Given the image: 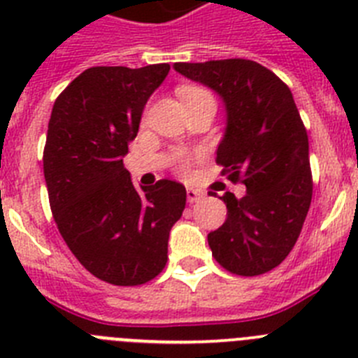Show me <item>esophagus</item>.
<instances>
[{"instance_id":"34e87169","label":"esophagus","mask_w":358,"mask_h":358,"mask_svg":"<svg viewBox=\"0 0 358 358\" xmlns=\"http://www.w3.org/2000/svg\"><path fill=\"white\" fill-rule=\"evenodd\" d=\"M186 197H188L189 204H195V202H199L202 197H204V194L195 188H186Z\"/></svg>"}]
</instances>
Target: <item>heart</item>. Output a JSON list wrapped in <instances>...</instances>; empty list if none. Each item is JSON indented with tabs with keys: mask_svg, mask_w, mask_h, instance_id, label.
Returning a JSON list of instances; mask_svg holds the SVG:
<instances>
[{
	"mask_svg": "<svg viewBox=\"0 0 358 358\" xmlns=\"http://www.w3.org/2000/svg\"><path fill=\"white\" fill-rule=\"evenodd\" d=\"M181 98L185 103L194 102V100H199V98H213V94L210 93L204 87H197V85H186L181 90ZM192 164H194V156L188 154V152H176L173 154V166L179 173L186 176L192 169Z\"/></svg>",
	"mask_w": 358,
	"mask_h": 358,
	"instance_id": "obj_1",
	"label": "heart"
}]
</instances>
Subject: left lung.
<instances>
[{"label": "left lung", "instance_id": "left-lung-1", "mask_svg": "<svg viewBox=\"0 0 358 358\" xmlns=\"http://www.w3.org/2000/svg\"><path fill=\"white\" fill-rule=\"evenodd\" d=\"M173 68L222 96L227 129L217 164L242 199L226 192L227 218L208 235L215 260L231 274L260 276L296 245L312 202L308 136L289 85L248 59L176 62Z\"/></svg>", "mask_w": 358, "mask_h": 358}]
</instances>
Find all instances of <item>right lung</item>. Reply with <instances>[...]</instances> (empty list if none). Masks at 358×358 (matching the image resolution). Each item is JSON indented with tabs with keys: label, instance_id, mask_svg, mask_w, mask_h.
Returning <instances> with one entry per match:
<instances>
[{
	"label": "right lung",
	"instance_id": "right-lung-1",
	"mask_svg": "<svg viewBox=\"0 0 358 358\" xmlns=\"http://www.w3.org/2000/svg\"><path fill=\"white\" fill-rule=\"evenodd\" d=\"M169 71L94 66L53 103L43 154L50 208L69 251L110 285H143L163 271L186 206L181 182L161 179L138 192L123 166L145 103Z\"/></svg>",
	"mask_w": 358,
	"mask_h": 358
}]
</instances>
